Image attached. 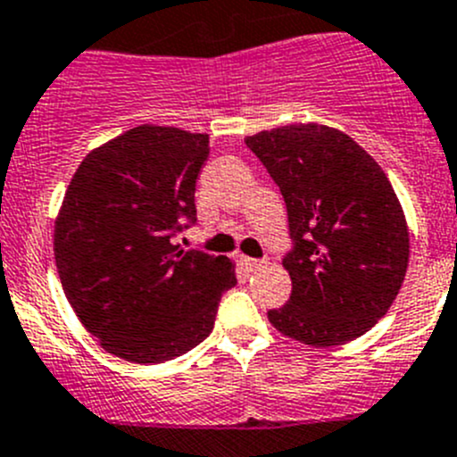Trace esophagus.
<instances>
[{"instance_id": "1", "label": "esophagus", "mask_w": 457, "mask_h": 457, "mask_svg": "<svg viewBox=\"0 0 457 457\" xmlns=\"http://www.w3.org/2000/svg\"><path fill=\"white\" fill-rule=\"evenodd\" d=\"M240 265L245 267L246 271H256L265 265V261H258V258H249V256H240Z\"/></svg>"}]
</instances>
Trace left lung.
<instances>
[{
    "instance_id": "left-lung-1",
    "label": "left lung",
    "mask_w": 457,
    "mask_h": 457,
    "mask_svg": "<svg viewBox=\"0 0 457 457\" xmlns=\"http://www.w3.org/2000/svg\"><path fill=\"white\" fill-rule=\"evenodd\" d=\"M278 186L292 295L267 312L276 330L311 346L355 340L390 311L408 270L403 211L378 162L321 124H292L246 137Z\"/></svg>"
}]
</instances>
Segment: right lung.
Listing matches in <instances>:
<instances>
[{"instance_id":"1","label":"right lung","mask_w":457,"mask_h":457,"mask_svg":"<svg viewBox=\"0 0 457 457\" xmlns=\"http://www.w3.org/2000/svg\"><path fill=\"white\" fill-rule=\"evenodd\" d=\"M208 136L174 127L122 133L83 158L54 233L67 301L117 358L149 365L195 349L236 286L233 262L183 251Z\"/></svg>"}]
</instances>
